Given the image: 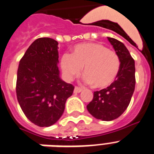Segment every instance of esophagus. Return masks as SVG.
Here are the masks:
<instances>
[{
    "instance_id": "1",
    "label": "esophagus",
    "mask_w": 154,
    "mask_h": 154,
    "mask_svg": "<svg viewBox=\"0 0 154 154\" xmlns=\"http://www.w3.org/2000/svg\"><path fill=\"white\" fill-rule=\"evenodd\" d=\"M82 91V89L80 88V87H77V86L75 87L74 93H79V92H81Z\"/></svg>"
}]
</instances>
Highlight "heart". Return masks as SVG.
<instances>
[{
  "label": "heart",
  "instance_id": "1",
  "mask_svg": "<svg viewBox=\"0 0 154 154\" xmlns=\"http://www.w3.org/2000/svg\"><path fill=\"white\" fill-rule=\"evenodd\" d=\"M83 67L85 83L105 89L117 77L120 59L115 51L96 42L76 45L71 55L65 54L61 58V68L68 79L78 76Z\"/></svg>",
  "mask_w": 154,
  "mask_h": 154
}]
</instances>
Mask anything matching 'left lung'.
<instances>
[{"mask_svg": "<svg viewBox=\"0 0 154 154\" xmlns=\"http://www.w3.org/2000/svg\"><path fill=\"white\" fill-rule=\"evenodd\" d=\"M120 59L119 74L112 85L94 92L93 99L87 105L89 113L97 119L111 121L120 116L128 107L135 89V62L123 43L108 38Z\"/></svg>", "mask_w": 154, "mask_h": 154, "instance_id": "1", "label": "left lung"}]
</instances>
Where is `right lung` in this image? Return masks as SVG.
I'll list each match as a JSON object with an SVG mask.
<instances>
[{"mask_svg": "<svg viewBox=\"0 0 154 154\" xmlns=\"http://www.w3.org/2000/svg\"><path fill=\"white\" fill-rule=\"evenodd\" d=\"M58 42L40 38L32 42L19 62L16 92L19 105L31 123L55 124L65 110L74 86L60 78Z\"/></svg>", "mask_w": 154, "mask_h": 154, "instance_id": "add662e5", "label": "right lung"}]
</instances>
